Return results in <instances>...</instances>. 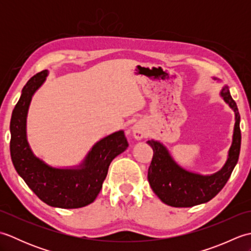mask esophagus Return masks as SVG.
<instances>
[{
    "instance_id": "34e87169",
    "label": "esophagus",
    "mask_w": 251,
    "mask_h": 251,
    "mask_svg": "<svg viewBox=\"0 0 251 251\" xmlns=\"http://www.w3.org/2000/svg\"><path fill=\"white\" fill-rule=\"evenodd\" d=\"M131 132H132V136H134L135 139L140 140L146 136L145 126H143L141 123H137V124H135L131 127Z\"/></svg>"
}]
</instances>
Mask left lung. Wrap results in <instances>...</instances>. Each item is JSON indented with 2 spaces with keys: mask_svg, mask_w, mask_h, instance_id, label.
I'll use <instances>...</instances> for the list:
<instances>
[{
  "mask_svg": "<svg viewBox=\"0 0 251 251\" xmlns=\"http://www.w3.org/2000/svg\"><path fill=\"white\" fill-rule=\"evenodd\" d=\"M220 96L235 113V125L227 159L219 172L209 176L191 173L174 161L163 143L155 140L147 141L154 152L148 172L149 183L154 193L166 205L192 207L209 201L223 189L237 164L242 141L241 116L227 86H223Z\"/></svg>",
  "mask_w": 251,
  "mask_h": 251,
  "instance_id": "left-lung-1",
  "label": "left lung"
}]
</instances>
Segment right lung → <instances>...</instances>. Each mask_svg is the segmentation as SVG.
<instances>
[{
  "mask_svg": "<svg viewBox=\"0 0 251 251\" xmlns=\"http://www.w3.org/2000/svg\"><path fill=\"white\" fill-rule=\"evenodd\" d=\"M49 71L32 76L25 85L10 119V157L16 172L39 199L51 207L81 208L96 200L111 162L124 152L127 142L119 130L95 143L82 164L56 168L36 157L26 140V115L32 96L45 82Z\"/></svg>",
  "mask_w": 251,
  "mask_h": 251,
  "instance_id": "add662e5",
  "label": "right lung"
}]
</instances>
